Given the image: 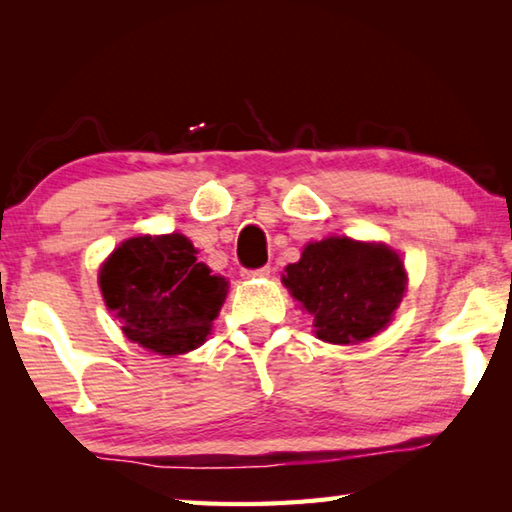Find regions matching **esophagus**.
<instances>
[{
  "instance_id": "34e87169",
  "label": "esophagus",
  "mask_w": 512,
  "mask_h": 512,
  "mask_svg": "<svg viewBox=\"0 0 512 512\" xmlns=\"http://www.w3.org/2000/svg\"><path fill=\"white\" fill-rule=\"evenodd\" d=\"M273 273V268L271 266H262V268H244V271H241V277H244V280H255V277H268Z\"/></svg>"
}]
</instances>
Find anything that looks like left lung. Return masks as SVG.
I'll use <instances>...</instances> for the list:
<instances>
[{
    "mask_svg": "<svg viewBox=\"0 0 512 512\" xmlns=\"http://www.w3.org/2000/svg\"><path fill=\"white\" fill-rule=\"evenodd\" d=\"M284 271V287L314 316L318 339L339 345L361 343L384 329L406 289L400 255L348 237L309 244L300 262Z\"/></svg>",
    "mask_w": 512,
    "mask_h": 512,
    "instance_id": "1",
    "label": "left lung"
}]
</instances>
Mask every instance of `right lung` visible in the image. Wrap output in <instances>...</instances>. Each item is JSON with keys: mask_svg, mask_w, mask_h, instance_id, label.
Wrapping results in <instances>:
<instances>
[{"mask_svg": "<svg viewBox=\"0 0 512 512\" xmlns=\"http://www.w3.org/2000/svg\"><path fill=\"white\" fill-rule=\"evenodd\" d=\"M99 287L128 339L164 357L198 348L228 293L178 232L124 241L101 266Z\"/></svg>", "mask_w": 512, "mask_h": 512, "instance_id": "add662e5", "label": "right lung"}]
</instances>
